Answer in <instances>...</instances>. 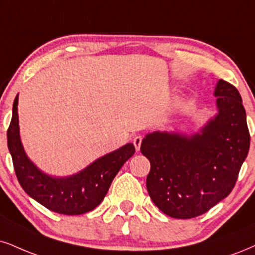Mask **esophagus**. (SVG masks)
I'll return each instance as SVG.
<instances>
[{"label": "esophagus", "instance_id": "34e87169", "mask_svg": "<svg viewBox=\"0 0 255 255\" xmlns=\"http://www.w3.org/2000/svg\"><path fill=\"white\" fill-rule=\"evenodd\" d=\"M142 139H143V138L140 136H136L133 138V144H134V147H136L137 151H139V150H140V144H142Z\"/></svg>", "mask_w": 255, "mask_h": 255}]
</instances>
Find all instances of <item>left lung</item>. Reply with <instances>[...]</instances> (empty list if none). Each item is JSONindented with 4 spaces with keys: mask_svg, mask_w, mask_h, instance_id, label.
<instances>
[{
    "mask_svg": "<svg viewBox=\"0 0 255 255\" xmlns=\"http://www.w3.org/2000/svg\"><path fill=\"white\" fill-rule=\"evenodd\" d=\"M218 115L200 132L147 133L140 151L151 164L146 189L153 203L175 219L208 212L233 190L250 150V131L240 93L219 80Z\"/></svg>",
    "mask_w": 255,
    "mask_h": 255,
    "instance_id": "left-lung-1",
    "label": "left lung"
}]
</instances>
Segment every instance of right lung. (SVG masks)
Instances as JSON below:
<instances>
[{"label":"right lung","instance_id":"obj_1","mask_svg":"<svg viewBox=\"0 0 255 255\" xmlns=\"http://www.w3.org/2000/svg\"><path fill=\"white\" fill-rule=\"evenodd\" d=\"M17 103L16 96L7 138L15 174L22 189L36 202L59 214L80 215L93 210L108 194L113 178L124 163L133 156L136 151L133 144H125L100 157L78 174L53 177L41 171L26 155L20 138Z\"/></svg>","mask_w":255,"mask_h":255}]
</instances>
